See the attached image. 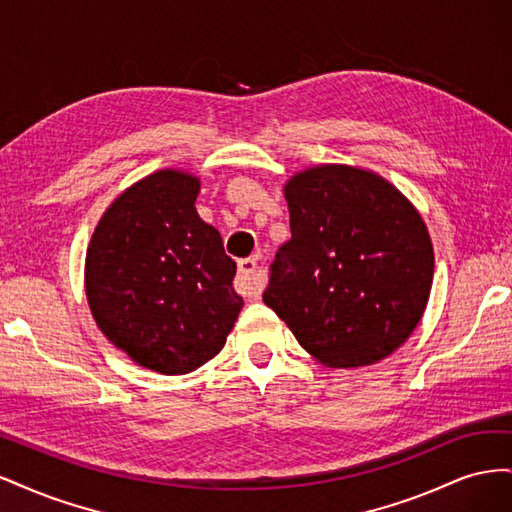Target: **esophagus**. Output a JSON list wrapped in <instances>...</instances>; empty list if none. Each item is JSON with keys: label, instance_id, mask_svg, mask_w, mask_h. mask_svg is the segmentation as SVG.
<instances>
[{"label": "esophagus", "instance_id": "obj_1", "mask_svg": "<svg viewBox=\"0 0 512 512\" xmlns=\"http://www.w3.org/2000/svg\"><path fill=\"white\" fill-rule=\"evenodd\" d=\"M265 275L260 273L256 258H245L239 262V275H237V290L245 297H258L265 290Z\"/></svg>", "mask_w": 512, "mask_h": 512}]
</instances>
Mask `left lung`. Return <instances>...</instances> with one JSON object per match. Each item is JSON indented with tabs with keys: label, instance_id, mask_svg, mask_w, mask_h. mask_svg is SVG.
Masks as SVG:
<instances>
[{
	"label": "left lung",
	"instance_id": "8db88e82",
	"mask_svg": "<svg viewBox=\"0 0 512 512\" xmlns=\"http://www.w3.org/2000/svg\"><path fill=\"white\" fill-rule=\"evenodd\" d=\"M290 232L262 299L314 359L374 365L421 322L433 282L425 220L374 170L316 164L284 183Z\"/></svg>",
	"mask_w": 512,
	"mask_h": 512
}]
</instances>
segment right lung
<instances>
[{"label": "right lung", "mask_w": 512, "mask_h": 512, "mask_svg": "<svg viewBox=\"0 0 512 512\" xmlns=\"http://www.w3.org/2000/svg\"><path fill=\"white\" fill-rule=\"evenodd\" d=\"M198 192L188 170H156L108 205L87 245L85 294L98 329L164 376L211 361L243 307L237 265L200 220Z\"/></svg>", "instance_id": "right-lung-1"}]
</instances>
